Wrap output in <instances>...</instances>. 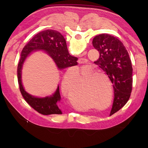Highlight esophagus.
<instances>
[{"label":"esophagus","mask_w":148,"mask_h":148,"mask_svg":"<svg viewBox=\"0 0 148 148\" xmlns=\"http://www.w3.org/2000/svg\"><path fill=\"white\" fill-rule=\"evenodd\" d=\"M87 62H88V60H87V59H86V58H79V60H77V62L79 63V64H86V63H87Z\"/></svg>","instance_id":"esophagus-1"}]
</instances>
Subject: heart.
Instances as JSON below:
<instances>
[{"label":"heart","instance_id":"1","mask_svg":"<svg viewBox=\"0 0 148 148\" xmlns=\"http://www.w3.org/2000/svg\"><path fill=\"white\" fill-rule=\"evenodd\" d=\"M79 49H83V46L80 45ZM95 69L90 67H83L76 72L73 69H69L65 72L62 78L61 88L63 92L69 93L76 83L78 85L76 89L69 93V101L74 109H78L83 106V100L76 99L74 97H78L82 95L89 102H92L94 104L103 106L108 102L109 99V90L108 88L102 82V80L99 77L102 76L101 73H92ZM111 83V97L109 99V104L112 100V88L111 81L108 76H106ZM81 90V91L79 90ZM79 90V92L78 91Z\"/></svg>","mask_w":148,"mask_h":148}]
</instances>
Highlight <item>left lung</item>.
Returning <instances> with one entry per match:
<instances>
[{"mask_svg":"<svg viewBox=\"0 0 148 148\" xmlns=\"http://www.w3.org/2000/svg\"><path fill=\"white\" fill-rule=\"evenodd\" d=\"M92 44L100 54L94 63L108 74L113 84L114 98L110 113L111 116L130 99L133 83L131 60L123 44L114 36L100 34L94 37Z\"/></svg>","mask_w":148,"mask_h":148,"instance_id":"8db88e82","label":"left lung"}]
</instances>
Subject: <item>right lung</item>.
Here are the masks:
<instances>
[{"mask_svg": "<svg viewBox=\"0 0 148 148\" xmlns=\"http://www.w3.org/2000/svg\"><path fill=\"white\" fill-rule=\"evenodd\" d=\"M37 50L46 51L54 60L60 69L76 65L77 58L69 54L64 36L58 31L49 29L36 34L25 46L21 53L20 60L18 65L17 77L20 92L25 100L41 114H60L62 111L57 104L61 100L59 86L53 95L45 98H37L27 93L22 85L21 69L23 62L30 53Z\"/></svg>", "mask_w": 148, "mask_h": 148, "instance_id": "add662e5", "label": "right lung"}]
</instances>
